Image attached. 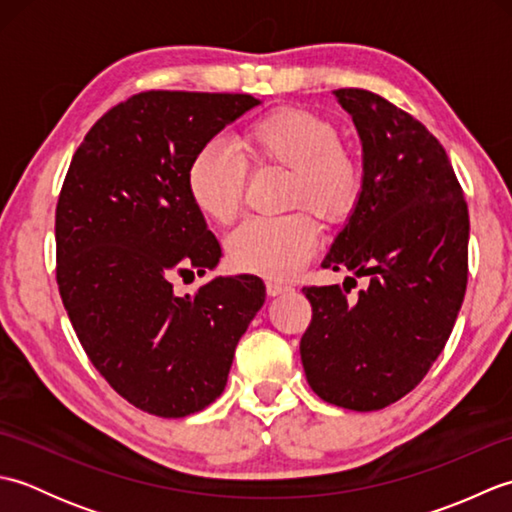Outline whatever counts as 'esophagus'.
Masks as SVG:
<instances>
[{
	"label": "esophagus",
	"instance_id": "obj_1",
	"mask_svg": "<svg viewBox=\"0 0 512 512\" xmlns=\"http://www.w3.org/2000/svg\"><path fill=\"white\" fill-rule=\"evenodd\" d=\"M266 290L270 297H277V295H284V292H290L292 288L288 284H281V281L270 279V281H266Z\"/></svg>",
	"mask_w": 512,
	"mask_h": 512
}]
</instances>
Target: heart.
<instances>
[{
  "label": "heart",
  "instance_id": "1",
  "mask_svg": "<svg viewBox=\"0 0 512 512\" xmlns=\"http://www.w3.org/2000/svg\"><path fill=\"white\" fill-rule=\"evenodd\" d=\"M244 145L257 162H277L295 173L292 202H308L325 217H343L354 209L363 189V173L339 134L325 118L284 107L255 118L246 127ZM246 165L224 140H209L189 160L187 191L195 209L226 224L242 209ZM321 244V226L308 211L277 217H248L226 239L231 264L250 275L290 279L306 266Z\"/></svg>",
  "mask_w": 512,
  "mask_h": 512
}]
</instances>
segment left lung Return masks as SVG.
Masks as SVG:
<instances>
[{
  "mask_svg": "<svg viewBox=\"0 0 512 512\" xmlns=\"http://www.w3.org/2000/svg\"><path fill=\"white\" fill-rule=\"evenodd\" d=\"M332 94L361 138L363 189L321 266L369 286L356 299L339 286L303 288L312 321L299 352L319 398L376 411L407 396L449 341L469 275V209L420 121L374 92Z\"/></svg>",
  "mask_w": 512,
  "mask_h": 512,
  "instance_id": "8db88e82",
  "label": "left lung"
}]
</instances>
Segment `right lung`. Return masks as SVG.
Here are the masks:
<instances>
[{"label": "right lung", "mask_w": 512, "mask_h": 512, "mask_svg": "<svg viewBox=\"0 0 512 512\" xmlns=\"http://www.w3.org/2000/svg\"><path fill=\"white\" fill-rule=\"evenodd\" d=\"M259 105L250 94H134L103 114L70 162L57 202V284L85 354L127 402L184 418L222 394L235 347L264 306L253 275H204L222 248L187 191L204 143Z\"/></svg>", "instance_id": "add662e5"}]
</instances>
